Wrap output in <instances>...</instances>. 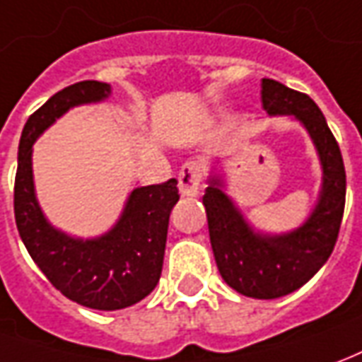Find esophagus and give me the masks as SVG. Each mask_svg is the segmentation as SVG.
<instances>
[{
  "label": "esophagus",
  "instance_id": "34e87169",
  "mask_svg": "<svg viewBox=\"0 0 362 362\" xmlns=\"http://www.w3.org/2000/svg\"><path fill=\"white\" fill-rule=\"evenodd\" d=\"M205 167L201 161H187L179 171V191L183 197H195L203 181Z\"/></svg>",
  "mask_w": 362,
  "mask_h": 362
}]
</instances>
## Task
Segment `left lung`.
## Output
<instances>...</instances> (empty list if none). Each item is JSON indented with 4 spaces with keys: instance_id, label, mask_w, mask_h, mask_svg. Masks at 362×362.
Returning <instances> with one entry per match:
<instances>
[{
    "instance_id": "left-lung-1",
    "label": "left lung",
    "mask_w": 362,
    "mask_h": 362,
    "mask_svg": "<svg viewBox=\"0 0 362 362\" xmlns=\"http://www.w3.org/2000/svg\"><path fill=\"white\" fill-rule=\"evenodd\" d=\"M262 106L270 116L300 119L315 144L323 183L310 218L291 233H256L223 191L221 177L209 179L203 205L223 280L248 298L276 300L310 281L333 252L345 211L347 177L337 139L308 94L262 78Z\"/></svg>"
}]
</instances>
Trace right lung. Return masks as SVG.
Instances as JSON below:
<instances>
[{
	"instance_id": "add662e5",
	"label": "right lung",
	"mask_w": 362,
	"mask_h": 362,
	"mask_svg": "<svg viewBox=\"0 0 362 362\" xmlns=\"http://www.w3.org/2000/svg\"><path fill=\"white\" fill-rule=\"evenodd\" d=\"M110 84L82 81L52 94L33 112L19 139L13 206L27 252L62 296L84 308L114 311L149 296L159 281L171 209L179 201L175 179L138 187L118 223L98 238H74L45 218L33 185V144L57 118L74 106L102 102Z\"/></svg>"
}]
</instances>
